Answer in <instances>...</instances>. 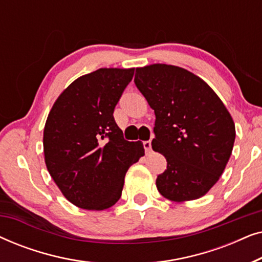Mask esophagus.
Returning a JSON list of instances; mask_svg holds the SVG:
<instances>
[{
  "label": "esophagus",
  "instance_id": "34e87169",
  "mask_svg": "<svg viewBox=\"0 0 262 262\" xmlns=\"http://www.w3.org/2000/svg\"><path fill=\"white\" fill-rule=\"evenodd\" d=\"M143 145H144V149H145V154L148 155L151 151V141H145L143 142Z\"/></svg>",
  "mask_w": 262,
  "mask_h": 262
}]
</instances>
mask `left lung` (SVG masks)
Segmentation results:
<instances>
[{"instance_id": "8db88e82", "label": "left lung", "mask_w": 262, "mask_h": 262, "mask_svg": "<svg viewBox=\"0 0 262 262\" xmlns=\"http://www.w3.org/2000/svg\"><path fill=\"white\" fill-rule=\"evenodd\" d=\"M135 83L156 116L154 151L167 160L157 189L177 203L202 198L223 174L234 146L227 107L205 81L180 67L137 68Z\"/></svg>"}]
</instances>
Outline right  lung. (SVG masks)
<instances>
[{
  "mask_svg": "<svg viewBox=\"0 0 262 262\" xmlns=\"http://www.w3.org/2000/svg\"><path fill=\"white\" fill-rule=\"evenodd\" d=\"M135 69L101 68L78 77L53 103L44 127L50 175L71 204L102 211L121 196L125 174L144 156L142 142L124 139L114 107Z\"/></svg>",
  "mask_w": 262,
  "mask_h": 262,
  "instance_id": "1",
  "label": "right lung"
}]
</instances>
